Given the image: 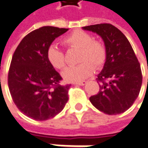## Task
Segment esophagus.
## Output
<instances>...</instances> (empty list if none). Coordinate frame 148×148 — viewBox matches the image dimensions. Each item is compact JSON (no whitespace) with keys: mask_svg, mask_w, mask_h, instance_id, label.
<instances>
[{"mask_svg":"<svg viewBox=\"0 0 148 148\" xmlns=\"http://www.w3.org/2000/svg\"><path fill=\"white\" fill-rule=\"evenodd\" d=\"M74 84H76V85H80V86H84V84H86V82H85V81H82V82H77V83H74Z\"/></svg>","mask_w":148,"mask_h":148,"instance_id":"esophagus-1","label":"esophagus"}]
</instances>
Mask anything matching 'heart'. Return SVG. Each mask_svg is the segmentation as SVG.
<instances>
[{
    "label": "heart",
    "instance_id": "obj_1",
    "mask_svg": "<svg viewBox=\"0 0 148 148\" xmlns=\"http://www.w3.org/2000/svg\"><path fill=\"white\" fill-rule=\"evenodd\" d=\"M63 43L73 48L79 49L77 65L70 66L63 72V77L69 82H79L88 78L94 71L104 64L106 60V47L100 40H95L90 33L82 30H74L63 39ZM47 57L49 63L56 69L65 67L64 52L56 45L47 49Z\"/></svg>",
    "mask_w": 148,
    "mask_h": 148
}]
</instances>
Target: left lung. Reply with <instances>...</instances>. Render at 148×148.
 Masks as SVG:
<instances>
[{
	"label": "left lung",
	"instance_id": "left-lung-1",
	"mask_svg": "<svg viewBox=\"0 0 148 148\" xmlns=\"http://www.w3.org/2000/svg\"><path fill=\"white\" fill-rule=\"evenodd\" d=\"M98 34L106 47V60L97 80L98 93L89 98L91 103L107 115L125 112L138 97L143 75L140 64L129 40L120 30L110 23L83 27Z\"/></svg>",
	"mask_w": 148,
	"mask_h": 148
}]
</instances>
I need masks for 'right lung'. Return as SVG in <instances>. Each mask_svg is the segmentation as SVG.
Masks as SVG:
<instances>
[{"label": "right lung", "mask_w": 148, "mask_h": 148, "mask_svg": "<svg viewBox=\"0 0 148 148\" xmlns=\"http://www.w3.org/2000/svg\"><path fill=\"white\" fill-rule=\"evenodd\" d=\"M68 28L44 26L26 35L14 51L8 74V86L14 104L28 117L47 120L64 109L69 85L49 63L47 52L55 39Z\"/></svg>", "instance_id": "obj_1"}]
</instances>
